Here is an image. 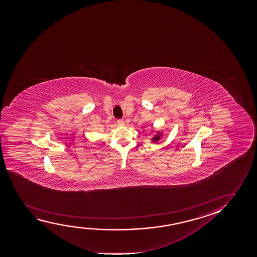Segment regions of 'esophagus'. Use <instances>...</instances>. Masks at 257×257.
I'll return each mask as SVG.
<instances>
[{"label":"esophagus","mask_w":257,"mask_h":257,"mask_svg":"<svg viewBox=\"0 0 257 257\" xmlns=\"http://www.w3.org/2000/svg\"><path fill=\"white\" fill-rule=\"evenodd\" d=\"M116 123H117V124L120 125V126H123V125H124V121H123V119H117Z\"/></svg>","instance_id":"obj_1"}]
</instances>
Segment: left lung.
Instances as JSON below:
<instances>
[{"label": "left lung", "mask_w": 257, "mask_h": 257, "mask_svg": "<svg viewBox=\"0 0 257 257\" xmlns=\"http://www.w3.org/2000/svg\"><path fill=\"white\" fill-rule=\"evenodd\" d=\"M162 134L160 133V132H158V134H156V135H155L154 136V138L152 139V141L154 142V143H157L160 140H161V138H162Z\"/></svg>", "instance_id": "obj_1"}]
</instances>
